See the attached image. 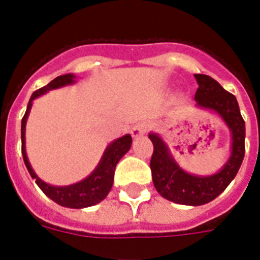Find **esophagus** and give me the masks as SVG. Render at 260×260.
<instances>
[{"label":"esophagus","mask_w":260,"mask_h":260,"mask_svg":"<svg viewBox=\"0 0 260 260\" xmlns=\"http://www.w3.org/2000/svg\"><path fill=\"white\" fill-rule=\"evenodd\" d=\"M147 132V124L146 122H138V124H135L132 126V129H131V134L134 138H140L143 135H146Z\"/></svg>","instance_id":"1"}]
</instances>
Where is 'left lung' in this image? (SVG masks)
<instances>
[{
	"label": "left lung",
	"instance_id": "1",
	"mask_svg": "<svg viewBox=\"0 0 260 260\" xmlns=\"http://www.w3.org/2000/svg\"><path fill=\"white\" fill-rule=\"evenodd\" d=\"M194 77L198 83L194 97L197 105L220 114L232 132V155L224 169L210 177L190 175L174 162L158 135L151 134L148 138L154 144L150 167L155 189L169 201L198 206L213 201L236 177L246 152V124L234 94L209 75L196 74Z\"/></svg>",
	"mask_w": 260,
	"mask_h": 260
}]
</instances>
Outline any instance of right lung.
<instances>
[{
  "instance_id": "add662e5",
  "label": "right lung",
  "mask_w": 260,
  "mask_h": 260,
  "mask_svg": "<svg viewBox=\"0 0 260 260\" xmlns=\"http://www.w3.org/2000/svg\"><path fill=\"white\" fill-rule=\"evenodd\" d=\"M74 75L66 74L56 77L54 81H51L47 86L42 87V89L34 91V94L30 95V100L26 106V112L24 114V117L21 120V152L22 159L25 163L26 169L29 171L30 177L36 179V183L42 189V191L46 194L47 197H50L52 201L56 204L66 208H74V209H81V208H87V206L95 205L98 202H101L104 198L108 196V193L112 189L114 178V170H116V165L118 160L128 152L131 148V143H132V138L131 135H125L122 138L114 140L108 148H106L105 154L102 156L101 162L97 166V169L93 171L91 175L83 179V181L74 183L70 186H51L46 182H43L40 178L35 174L32 170L28 158H26L25 152V122L26 117L29 114V109L32 106V101L35 98L42 95V94L47 93L48 90L56 89V87H62L64 85H70L74 82Z\"/></svg>"
}]
</instances>
